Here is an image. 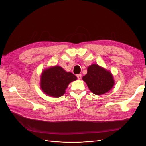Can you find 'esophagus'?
<instances>
[{
    "instance_id": "esophagus-1",
    "label": "esophagus",
    "mask_w": 146,
    "mask_h": 146,
    "mask_svg": "<svg viewBox=\"0 0 146 146\" xmlns=\"http://www.w3.org/2000/svg\"><path fill=\"white\" fill-rule=\"evenodd\" d=\"M76 76H77V78H78V79L79 80H80V79H81V78H82V74H77Z\"/></svg>"
}]
</instances>
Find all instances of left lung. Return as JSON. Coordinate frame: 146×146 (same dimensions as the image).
I'll return each mask as SVG.
<instances>
[{"label": "left lung", "mask_w": 146, "mask_h": 146, "mask_svg": "<svg viewBox=\"0 0 146 146\" xmlns=\"http://www.w3.org/2000/svg\"><path fill=\"white\" fill-rule=\"evenodd\" d=\"M82 79L92 92L97 95L108 92L115 83L112 73L95 64L88 68V73Z\"/></svg>", "instance_id": "1"}]
</instances>
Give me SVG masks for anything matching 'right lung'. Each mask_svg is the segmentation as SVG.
<instances>
[{
	"instance_id": "1",
	"label": "right lung",
	"mask_w": 146,
	"mask_h": 146,
	"mask_svg": "<svg viewBox=\"0 0 146 146\" xmlns=\"http://www.w3.org/2000/svg\"><path fill=\"white\" fill-rule=\"evenodd\" d=\"M76 79L77 77L72 73L67 72L61 67L56 66L42 72L40 86L45 94L58 98L64 95L68 84Z\"/></svg>"
}]
</instances>
